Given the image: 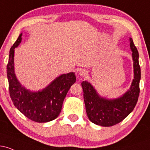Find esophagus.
<instances>
[{"label": "esophagus", "instance_id": "34e87169", "mask_svg": "<svg viewBox=\"0 0 150 150\" xmlns=\"http://www.w3.org/2000/svg\"><path fill=\"white\" fill-rule=\"evenodd\" d=\"M79 74H80V75L81 77H85L88 75V72H87L86 70H80Z\"/></svg>", "mask_w": 150, "mask_h": 150}]
</instances>
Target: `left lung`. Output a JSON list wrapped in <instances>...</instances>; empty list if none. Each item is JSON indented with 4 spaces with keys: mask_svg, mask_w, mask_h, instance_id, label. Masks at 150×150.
<instances>
[{
    "mask_svg": "<svg viewBox=\"0 0 150 150\" xmlns=\"http://www.w3.org/2000/svg\"><path fill=\"white\" fill-rule=\"evenodd\" d=\"M130 47L133 61L134 79L130 89L121 97L108 99L99 95L93 86L87 81L82 82L86 112L91 122L96 125L109 127L125 119L135 108L140 94V67L139 53L130 38Z\"/></svg>",
    "mask_w": 150,
    "mask_h": 150,
    "instance_id": "left-lung-1",
    "label": "left lung"
}]
</instances>
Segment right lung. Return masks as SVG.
I'll list each match as a JSON object with an SVG mask.
<instances>
[{
  "label": "right lung",
  "mask_w": 150,
  "mask_h": 150,
  "mask_svg": "<svg viewBox=\"0 0 150 150\" xmlns=\"http://www.w3.org/2000/svg\"><path fill=\"white\" fill-rule=\"evenodd\" d=\"M22 35L20 34L10 48L7 65L10 98L15 107L29 119L37 123L51 121L61 113L65 96L76 82V77L74 73L63 74L38 92H32L22 86L17 79L14 68L15 49L21 43Z\"/></svg>",
  "instance_id": "right-lung-1"
}]
</instances>
